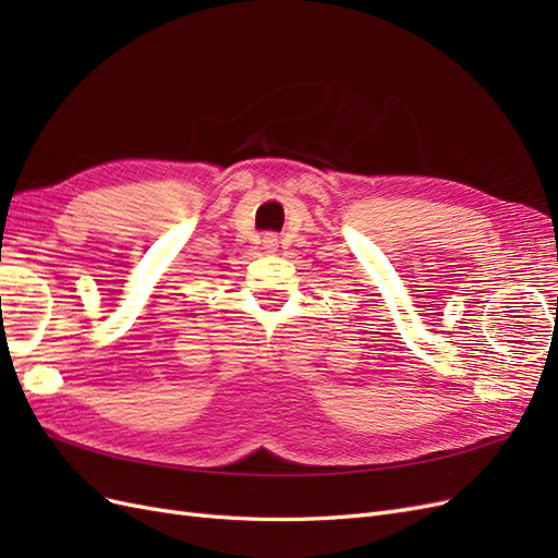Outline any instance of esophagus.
<instances>
[{
    "instance_id": "34e87169",
    "label": "esophagus",
    "mask_w": 558,
    "mask_h": 558,
    "mask_svg": "<svg viewBox=\"0 0 558 558\" xmlns=\"http://www.w3.org/2000/svg\"><path fill=\"white\" fill-rule=\"evenodd\" d=\"M263 244H265V248H275L277 246V238H275V234H265Z\"/></svg>"
}]
</instances>
